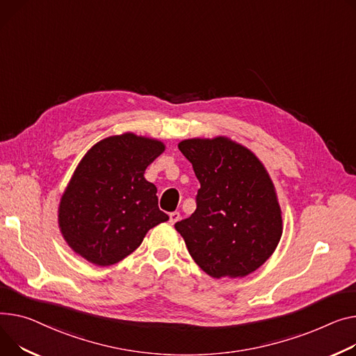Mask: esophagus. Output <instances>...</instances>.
Listing matches in <instances>:
<instances>
[{
    "instance_id": "1",
    "label": "esophagus",
    "mask_w": 356,
    "mask_h": 356,
    "mask_svg": "<svg viewBox=\"0 0 356 356\" xmlns=\"http://www.w3.org/2000/svg\"><path fill=\"white\" fill-rule=\"evenodd\" d=\"M180 220V213L179 211H172L170 215H169V222L172 223V225H175L176 222H179Z\"/></svg>"
}]
</instances>
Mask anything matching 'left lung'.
Here are the masks:
<instances>
[{
  "instance_id": "left-lung-1",
  "label": "left lung",
  "mask_w": 356,
  "mask_h": 356,
  "mask_svg": "<svg viewBox=\"0 0 356 356\" xmlns=\"http://www.w3.org/2000/svg\"><path fill=\"white\" fill-rule=\"evenodd\" d=\"M200 183L196 210L175 225L211 277H242L262 266L282 236L280 207L264 164L225 137L179 143Z\"/></svg>"
}]
</instances>
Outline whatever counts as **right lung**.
Returning a JSON list of instances; mask_svg holds the SVG:
<instances>
[{"instance_id": "right-lung-1", "label": "right lung", "mask_w": 356, "mask_h": 356, "mask_svg": "<svg viewBox=\"0 0 356 356\" xmlns=\"http://www.w3.org/2000/svg\"><path fill=\"white\" fill-rule=\"evenodd\" d=\"M164 150L161 141L133 133L107 137L80 161L58 209L64 239L97 266L124 259L169 216L145 170Z\"/></svg>"}]
</instances>
